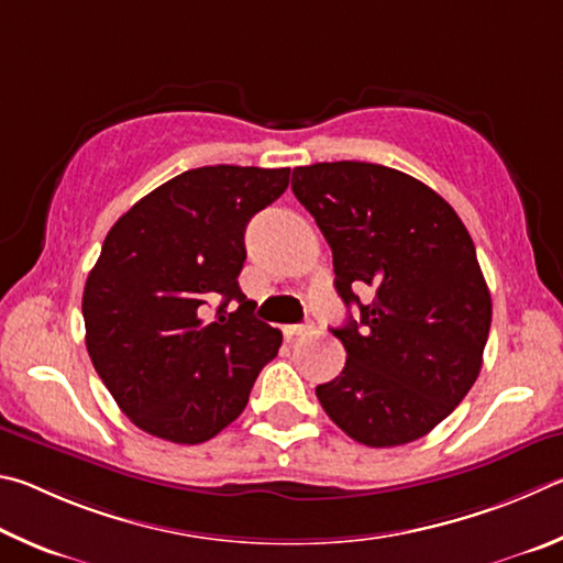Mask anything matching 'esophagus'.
<instances>
[{
	"instance_id": "esophagus-1",
	"label": "esophagus",
	"mask_w": 563,
	"mask_h": 563,
	"mask_svg": "<svg viewBox=\"0 0 563 563\" xmlns=\"http://www.w3.org/2000/svg\"><path fill=\"white\" fill-rule=\"evenodd\" d=\"M282 331H284V339H297L307 329H303L301 323H287V327H282Z\"/></svg>"
}]
</instances>
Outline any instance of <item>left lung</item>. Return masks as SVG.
Wrapping results in <instances>:
<instances>
[{
	"label": "left lung",
	"mask_w": 563,
	"mask_h": 563,
	"mask_svg": "<svg viewBox=\"0 0 563 563\" xmlns=\"http://www.w3.org/2000/svg\"><path fill=\"white\" fill-rule=\"evenodd\" d=\"M291 190L331 246L339 297L358 307L333 329L346 366L317 388L319 402L361 445L428 435L477 380L489 336L467 227L426 183L376 163L294 167Z\"/></svg>",
	"instance_id": "obj_1"
}]
</instances>
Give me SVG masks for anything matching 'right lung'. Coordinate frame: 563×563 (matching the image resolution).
Instances as JSON below:
<instances>
[{
	"mask_svg": "<svg viewBox=\"0 0 563 563\" xmlns=\"http://www.w3.org/2000/svg\"><path fill=\"white\" fill-rule=\"evenodd\" d=\"M287 185L289 167H195L106 234L84 289L86 349L118 408L147 435L180 445L214 438L240 418L279 351L282 331L252 317L236 276L246 222Z\"/></svg>",
	"mask_w": 563,
	"mask_h": 563,
	"instance_id": "1",
	"label": "right lung"
}]
</instances>
